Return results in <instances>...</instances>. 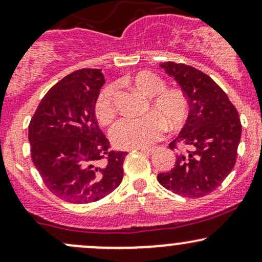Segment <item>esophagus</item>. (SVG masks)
Listing matches in <instances>:
<instances>
[{
    "label": "esophagus",
    "mask_w": 262,
    "mask_h": 262,
    "mask_svg": "<svg viewBox=\"0 0 262 262\" xmlns=\"http://www.w3.org/2000/svg\"><path fill=\"white\" fill-rule=\"evenodd\" d=\"M143 154H146V155H152L154 152H156V148H150V149H145V148H141L139 149Z\"/></svg>",
    "instance_id": "34e87169"
}]
</instances>
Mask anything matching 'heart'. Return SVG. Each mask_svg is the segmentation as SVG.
Wrapping results in <instances>:
<instances>
[{
    "label": "heart",
    "mask_w": 262,
    "mask_h": 262,
    "mask_svg": "<svg viewBox=\"0 0 262 262\" xmlns=\"http://www.w3.org/2000/svg\"><path fill=\"white\" fill-rule=\"evenodd\" d=\"M138 91L150 98L151 113L133 118H121L111 129V139L123 149L144 148L160 139L165 130V123L170 129L180 128L186 122L189 104L185 93L180 90H165L166 83L160 76L150 71H141L133 79ZM97 119L107 124L114 118V86L107 85L98 92L95 101Z\"/></svg>",
    "instance_id": "1"
}]
</instances>
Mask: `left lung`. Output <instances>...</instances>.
Returning <instances> with one entry per match:
<instances>
[{"mask_svg":"<svg viewBox=\"0 0 262 262\" xmlns=\"http://www.w3.org/2000/svg\"><path fill=\"white\" fill-rule=\"evenodd\" d=\"M188 98L189 113L170 149L183 146L169 172L159 173L161 186L183 197L200 198L217 189L233 170L242 123L227 93L207 74L189 65L160 64Z\"/></svg>","mask_w":262,"mask_h":262,"instance_id":"obj_1","label":"left lung"}]
</instances>
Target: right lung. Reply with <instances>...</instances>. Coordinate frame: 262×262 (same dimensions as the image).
I'll use <instances>...</instances> for the list:
<instances>
[{"label": "right lung", "instance_id": "right-lung-1", "mask_svg": "<svg viewBox=\"0 0 262 262\" xmlns=\"http://www.w3.org/2000/svg\"><path fill=\"white\" fill-rule=\"evenodd\" d=\"M103 83L101 69L74 71L47 92L29 123L33 164L65 202H96L122 182L127 152L111 149L95 116Z\"/></svg>", "mask_w": 262, "mask_h": 262}]
</instances>
